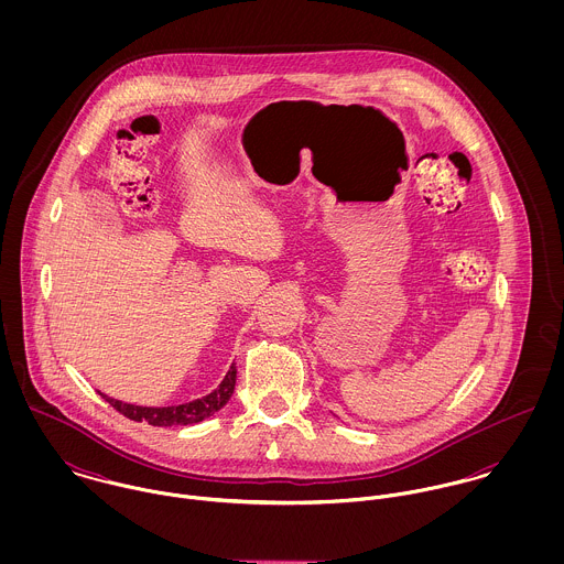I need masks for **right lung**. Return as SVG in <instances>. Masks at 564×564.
<instances>
[{
  "label": "right lung",
  "mask_w": 564,
  "mask_h": 564,
  "mask_svg": "<svg viewBox=\"0 0 564 564\" xmlns=\"http://www.w3.org/2000/svg\"><path fill=\"white\" fill-rule=\"evenodd\" d=\"M235 384H237V367L232 365L230 371L226 373L224 382L219 384L217 391H213L210 395L195 400V402L180 403V405H166V408H145V405H132V403H121L112 398L104 400L110 403L117 412H121L123 416L132 419V421H145L150 425H159V427H171V425H188V423H199L206 416L215 414L217 410H221L228 400L235 393Z\"/></svg>",
  "instance_id": "add662e5"
}]
</instances>
